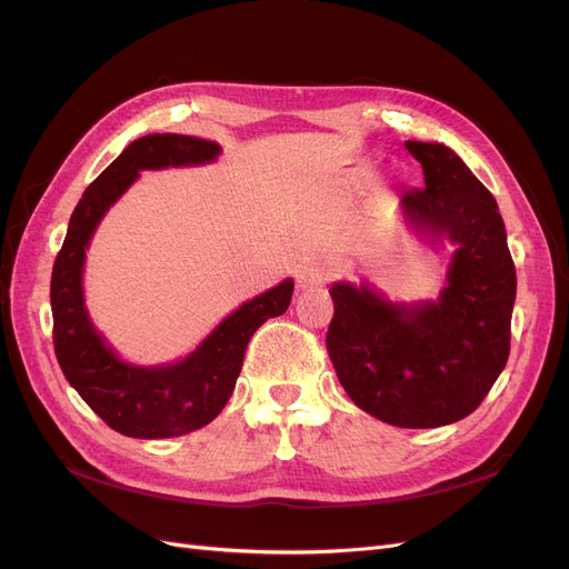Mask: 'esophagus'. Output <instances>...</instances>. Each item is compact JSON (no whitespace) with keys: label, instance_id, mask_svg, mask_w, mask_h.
Segmentation results:
<instances>
[{"label":"esophagus","instance_id":"1","mask_svg":"<svg viewBox=\"0 0 569 569\" xmlns=\"http://www.w3.org/2000/svg\"><path fill=\"white\" fill-rule=\"evenodd\" d=\"M327 278H330V268H327L322 261H318V258H313V261H306L297 270V289L308 291V289L322 287Z\"/></svg>","mask_w":569,"mask_h":569}]
</instances>
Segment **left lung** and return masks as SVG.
Segmentation results:
<instances>
[{"label": "left lung", "mask_w": 569, "mask_h": 569, "mask_svg": "<svg viewBox=\"0 0 569 569\" xmlns=\"http://www.w3.org/2000/svg\"><path fill=\"white\" fill-rule=\"evenodd\" d=\"M425 187L401 192L406 230L453 247L437 299L391 301L370 282L332 284L327 351L351 401L393 427L468 418L503 372L518 278L498 203L453 149L406 142Z\"/></svg>", "instance_id": "1"}]
</instances>
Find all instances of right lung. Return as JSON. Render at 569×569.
<instances>
[{
    "label": "right lung",
    "instance_id": "1",
    "mask_svg": "<svg viewBox=\"0 0 569 569\" xmlns=\"http://www.w3.org/2000/svg\"><path fill=\"white\" fill-rule=\"evenodd\" d=\"M220 144L192 134H147L130 142L78 201L51 270L57 360L80 399L116 432L132 439L182 437L226 408L242 370L249 339L268 318L282 316L295 291L287 278L222 318L194 351L161 366L120 358L84 306V258L101 218L142 170L213 163Z\"/></svg>",
    "mask_w": 569,
    "mask_h": 569
}]
</instances>
